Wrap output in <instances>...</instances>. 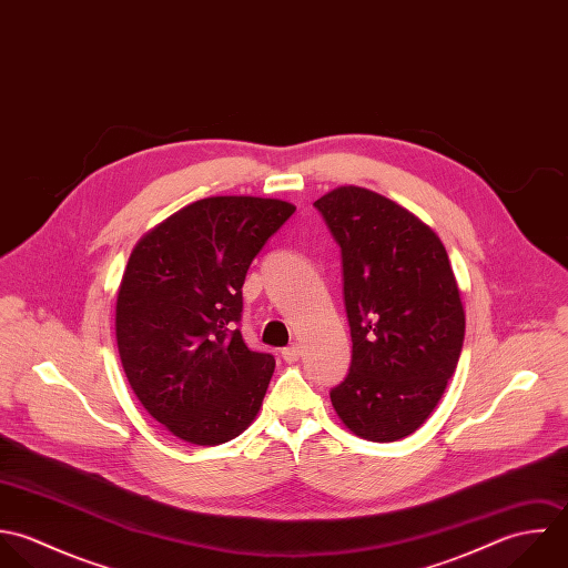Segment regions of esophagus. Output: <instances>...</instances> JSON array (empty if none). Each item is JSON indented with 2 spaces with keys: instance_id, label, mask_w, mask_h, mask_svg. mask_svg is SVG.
I'll return each mask as SVG.
<instances>
[{
  "instance_id": "esophagus-1",
  "label": "esophagus",
  "mask_w": 568,
  "mask_h": 568,
  "mask_svg": "<svg viewBox=\"0 0 568 568\" xmlns=\"http://www.w3.org/2000/svg\"><path fill=\"white\" fill-rule=\"evenodd\" d=\"M300 355H302V351H300L297 344H293V346H288V348L282 351V359H284L286 364H295V362L300 359Z\"/></svg>"
}]
</instances>
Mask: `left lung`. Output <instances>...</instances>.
Instances as JSON below:
<instances>
[{"mask_svg": "<svg viewBox=\"0 0 568 568\" xmlns=\"http://www.w3.org/2000/svg\"><path fill=\"white\" fill-rule=\"evenodd\" d=\"M342 246L353 364L331 389L344 425L375 443L416 432L454 375L463 339L460 291L438 235L364 187L315 202Z\"/></svg>", "mask_w": 568, "mask_h": 568, "instance_id": "obj_1", "label": "left lung"}]
</instances>
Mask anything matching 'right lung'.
I'll return each mask as SVG.
<instances>
[{
    "label": "right lung",
    "mask_w": 568,
    "mask_h": 568,
    "mask_svg": "<svg viewBox=\"0 0 568 568\" xmlns=\"http://www.w3.org/2000/svg\"><path fill=\"white\" fill-rule=\"evenodd\" d=\"M293 213L275 197H204L130 255L116 295L121 364L143 407L187 443H226L262 407L275 359L242 339V284Z\"/></svg>",
    "instance_id": "add662e5"
}]
</instances>
